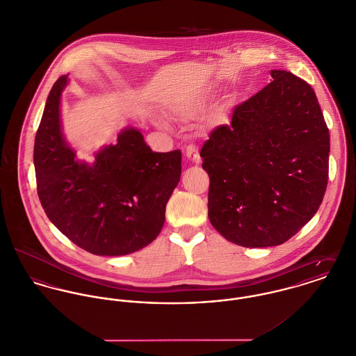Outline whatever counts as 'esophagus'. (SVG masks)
<instances>
[{
    "instance_id": "34e87169",
    "label": "esophagus",
    "mask_w": 356,
    "mask_h": 356,
    "mask_svg": "<svg viewBox=\"0 0 356 356\" xmlns=\"http://www.w3.org/2000/svg\"><path fill=\"white\" fill-rule=\"evenodd\" d=\"M186 156L195 163L200 162V156H199V152H197L195 146H187L186 147Z\"/></svg>"
}]
</instances>
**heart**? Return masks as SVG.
Returning <instances> with one entry per match:
<instances>
[{
	"label": "heart",
	"mask_w": 356,
	"mask_h": 356,
	"mask_svg": "<svg viewBox=\"0 0 356 356\" xmlns=\"http://www.w3.org/2000/svg\"><path fill=\"white\" fill-rule=\"evenodd\" d=\"M207 92L199 91L194 94H188L179 99V102L173 106V111L181 119H194L204 112V109L207 108Z\"/></svg>",
	"instance_id": "b5f03b06"
}]
</instances>
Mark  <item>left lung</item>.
<instances>
[{"label":"left lung","mask_w":356,"mask_h":356,"mask_svg":"<svg viewBox=\"0 0 356 356\" xmlns=\"http://www.w3.org/2000/svg\"><path fill=\"white\" fill-rule=\"evenodd\" d=\"M270 75L200 150L211 225L251 248L298 234L319 209L329 175V129L314 90L291 72Z\"/></svg>","instance_id":"obj_1"}]
</instances>
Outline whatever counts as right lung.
I'll use <instances>...</instances> for the list:
<instances>
[{
	"label": "right lung",
	"instance_id": "add662e5",
	"mask_svg": "<svg viewBox=\"0 0 356 356\" xmlns=\"http://www.w3.org/2000/svg\"><path fill=\"white\" fill-rule=\"evenodd\" d=\"M68 76L53 84L34 145L40 204L72 243L95 254L135 252L159 236L165 207L181 176V152L154 153L135 128L121 131L92 163L75 159L60 122Z\"/></svg>",
	"mask_w": 356,
	"mask_h": 356
}]
</instances>
